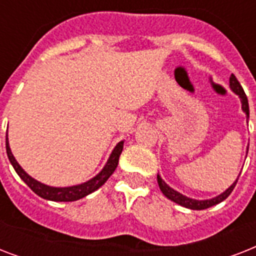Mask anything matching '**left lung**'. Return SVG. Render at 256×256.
Masks as SVG:
<instances>
[{"mask_svg": "<svg viewBox=\"0 0 256 256\" xmlns=\"http://www.w3.org/2000/svg\"><path fill=\"white\" fill-rule=\"evenodd\" d=\"M230 88L235 92V94H236V96H239V98H240V102H242V110L246 112L247 120H248V118H250L248 100H247V96L246 94H244V90H243V88L240 86V84H239V81L236 80V77H235L234 74H231V77H230ZM247 152H248V148H247ZM156 179H158V184H160V191H162L164 196H168L170 200L178 203V204L186 207V208H191V210H204V208H208V207L215 206V204L223 202V200H224V199H226L231 192H232L235 184H236V182H238L239 176L236 178V180H235V182L232 183V184H231L226 191H224V192H222V194L218 195V196H215V198L212 199H206V200H198V199L188 198V196H186V195L180 194V192H178V191L174 190V188H171L168 183L160 178V174L156 175Z\"/></svg>", "mask_w": 256, "mask_h": 256, "instance_id": "obj_1", "label": "left lung"}]
</instances>
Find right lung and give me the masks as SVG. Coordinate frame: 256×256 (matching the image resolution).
<instances>
[{
  "instance_id": "add662e5",
  "label": "right lung",
  "mask_w": 256,
  "mask_h": 256,
  "mask_svg": "<svg viewBox=\"0 0 256 256\" xmlns=\"http://www.w3.org/2000/svg\"><path fill=\"white\" fill-rule=\"evenodd\" d=\"M122 150H124V140H120V144H116V146L112 152V154L108 156V162L104 164V168L100 170V174H96L94 178H92L90 180H88V182L69 187H53L38 182V180H36L34 178H32L28 172H25V170L18 164V162L16 160L14 156L12 154V150H10L9 146V140H8V134H6V154H8V158H9L10 164H12V166L14 168L16 172L20 175V178H21L22 180H24V182H25L26 184L38 195V196H41V198L44 199H48V200H54V202H73V200H78V199L84 198L86 195L92 194V191L98 190V188L110 178V175L116 171Z\"/></svg>"
}]
</instances>
